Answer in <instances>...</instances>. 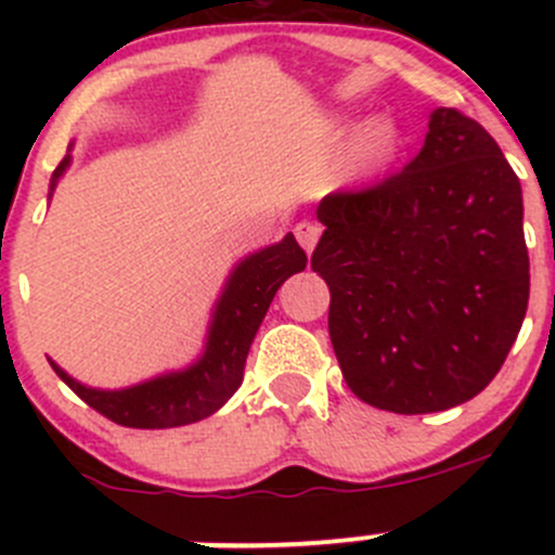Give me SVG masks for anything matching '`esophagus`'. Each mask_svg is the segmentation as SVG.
I'll return each instance as SVG.
<instances>
[{
	"mask_svg": "<svg viewBox=\"0 0 555 555\" xmlns=\"http://www.w3.org/2000/svg\"><path fill=\"white\" fill-rule=\"evenodd\" d=\"M319 236H322V228L313 225V222H298V225H295V238H298V244L304 246L309 255L313 251V246H317Z\"/></svg>",
	"mask_w": 555,
	"mask_h": 555,
	"instance_id": "34e87169",
	"label": "esophagus"
}]
</instances>
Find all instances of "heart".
Instances as JSON below:
<instances>
[{"mask_svg": "<svg viewBox=\"0 0 555 555\" xmlns=\"http://www.w3.org/2000/svg\"><path fill=\"white\" fill-rule=\"evenodd\" d=\"M351 122L349 115H335L333 128L344 131ZM402 153V137L400 128L389 117H371L357 128L354 139L349 147V160H346V171L354 179H373L382 177L397 164Z\"/></svg>", "mask_w": 555, "mask_h": 555, "instance_id": "1", "label": "heart"}]
</instances>
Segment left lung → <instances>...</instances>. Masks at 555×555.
Listing matches in <instances>:
<instances>
[{
    "mask_svg": "<svg viewBox=\"0 0 555 555\" xmlns=\"http://www.w3.org/2000/svg\"><path fill=\"white\" fill-rule=\"evenodd\" d=\"M311 268L349 389L391 413L473 400L500 373L529 304L524 198L480 122L438 106L411 164L319 204Z\"/></svg>",
    "mask_w": 555,
    "mask_h": 555,
    "instance_id": "8db88e82",
    "label": "left lung"
}]
</instances>
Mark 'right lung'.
<instances>
[{
  "label": "right lung",
  "instance_id": "right-lung-1",
  "mask_svg": "<svg viewBox=\"0 0 555 555\" xmlns=\"http://www.w3.org/2000/svg\"><path fill=\"white\" fill-rule=\"evenodd\" d=\"M72 147L50 177L48 198L59 179L72 166ZM309 262L306 251L293 233L276 244L244 255L228 273L206 324L204 349L190 365L166 371L120 389H99L77 382L59 362L48 360L59 378L88 402L93 411L112 418L115 424L133 429H169L201 422L220 411L244 382V365L249 346L266 319L276 289L293 273H300Z\"/></svg>",
  "mask_w": 555,
  "mask_h": 555
}]
</instances>
